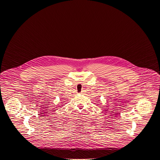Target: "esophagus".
I'll return each mask as SVG.
<instances>
[{
    "label": "esophagus",
    "mask_w": 160,
    "mask_h": 160,
    "mask_svg": "<svg viewBox=\"0 0 160 160\" xmlns=\"http://www.w3.org/2000/svg\"><path fill=\"white\" fill-rule=\"evenodd\" d=\"M81 93H82V92H81Z\"/></svg>",
    "instance_id": "esophagus-1"
}]
</instances>
